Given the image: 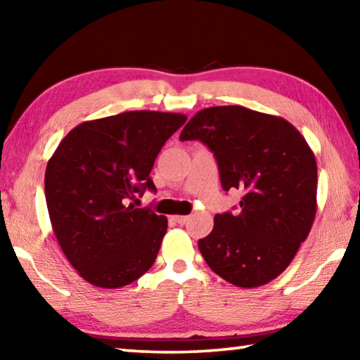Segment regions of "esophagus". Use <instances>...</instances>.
<instances>
[{
	"mask_svg": "<svg viewBox=\"0 0 360 360\" xmlns=\"http://www.w3.org/2000/svg\"><path fill=\"white\" fill-rule=\"evenodd\" d=\"M173 219H174V222H178V224H186L188 221V216H173Z\"/></svg>",
	"mask_w": 360,
	"mask_h": 360,
	"instance_id": "obj_1",
	"label": "esophagus"
}]
</instances>
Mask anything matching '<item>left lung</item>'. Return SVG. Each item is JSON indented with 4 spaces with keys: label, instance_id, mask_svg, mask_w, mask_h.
<instances>
[{
    "label": "left lung",
    "instance_id": "1",
    "mask_svg": "<svg viewBox=\"0 0 360 360\" xmlns=\"http://www.w3.org/2000/svg\"><path fill=\"white\" fill-rule=\"evenodd\" d=\"M179 139L208 146L224 191L243 192L240 211L216 214L214 229L198 241L206 264L238 288H259L281 275L318 208V165L302 133L276 115L214 106L195 114Z\"/></svg>",
    "mask_w": 360,
    "mask_h": 360
}]
</instances>
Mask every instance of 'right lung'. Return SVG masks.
I'll list each match as a JSON object with an SVG mask.
<instances>
[{
  "mask_svg": "<svg viewBox=\"0 0 360 360\" xmlns=\"http://www.w3.org/2000/svg\"><path fill=\"white\" fill-rule=\"evenodd\" d=\"M184 114L129 111L82 122L47 162L53 233L85 281L119 289L154 265L168 221L130 200L155 192L150 169Z\"/></svg>",
  "mask_w": 360,
  "mask_h": 360,
  "instance_id": "add662e5",
  "label": "right lung"
}]
</instances>
